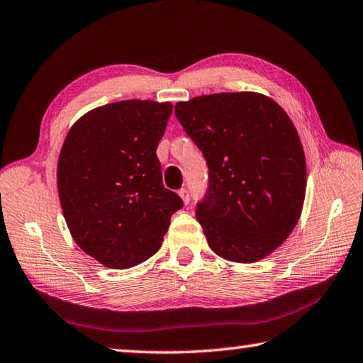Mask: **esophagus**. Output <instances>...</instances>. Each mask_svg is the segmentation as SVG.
Segmentation results:
<instances>
[{
  "label": "esophagus",
  "mask_w": 363,
  "mask_h": 363,
  "mask_svg": "<svg viewBox=\"0 0 363 363\" xmlns=\"http://www.w3.org/2000/svg\"><path fill=\"white\" fill-rule=\"evenodd\" d=\"M179 196H181L182 201H184V203H186V205L190 201V194H189L187 189H181V190H179Z\"/></svg>",
  "instance_id": "34e87169"
}]
</instances>
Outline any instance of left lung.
Masks as SVG:
<instances>
[{"instance_id":"8db88e82","label":"left lung","mask_w":363,"mask_h":363,"mask_svg":"<svg viewBox=\"0 0 363 363\" xmlns=\"http://www.w3.org/2000/svg\"><path fill=\"white\" fill-rule=\"evenodd\" d=\"M174 113L210 169L195 210L210 248L232 262H256L277 250L298 224L306 195V157L290 116L248 91L177 102Z\"/></svg>"}]
</instances>
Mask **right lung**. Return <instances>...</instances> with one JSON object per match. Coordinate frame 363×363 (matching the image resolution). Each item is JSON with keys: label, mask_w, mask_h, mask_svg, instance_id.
<instances>
[{"label": "right lung", "mask_w": 363, "mask_h": 363, "mask_svg": "<svg viewBox=\"0 0 363 363\" xmlns=\"http://www.w3.org/2000/svg\"><path fill=\"white\" fill-rule=\"evenodd\" d=\"M171 102L120 101L75 121L57 162L65 223L86 255L128 269L162 247L181 196L164 189L157 147Z\"/></svg>", "instance_id": "right-lung-1"}]
</instances>
